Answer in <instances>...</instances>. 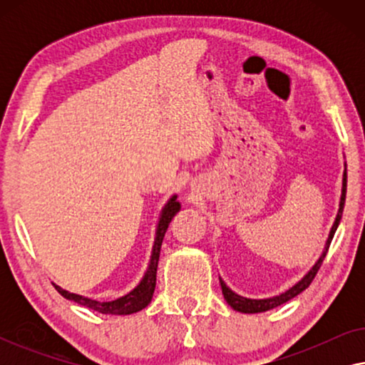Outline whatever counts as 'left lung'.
Returning a JSON list of instances; mask_svg holds the SVG:
<instances>
[{
    "mask_svg": "<svg viewBox=\"0 0 365 365\" xmlns=\"http://www.w3.org/2000/svg\"><path fill=\"white\" fill-rule=\"evenodd\" d=\"M346 189H347V169L344 171V178H342V194H341V202H339V212L336 216V221H334V224H332L331 232H329L326 247H324L321 257L317 259V262L314 264L311 271H309L306 276H304L301 281L296 284V286H292L286 292L279 294V296H274V297H269V299H247V297L239 296V294H236V292H232L231 289L226 286V282H224L222 279H219V281H221V289H222L224 299H226V302L234 309V311H239V312H244V314H257V312L271 311V309L281 306V304L287 302V301H291L292 297H296L297 294H301L304 289L309 287V284H311L314 281V277H316V274L319 271V267H321L324 257H326V254L329 251V246H331V242H332L334 234H336L339 222H341L342 211H344V202H346Z\"/></svg>",
    "mask_w": 365,
    "mask_h": 365,
    "instance_id": "8db88e82",
    "label": "left lung"
}]
</instances>
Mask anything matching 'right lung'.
Here are the masks:
<instances>
[{
    "mask_svg": "<svg viewBox=\"0 0 365 365\" xmlns=\"http://www.w3.org/2000/svg\"><path fill=\"white\" fill-rule=\"evenodd\" d=\"M176 199H178V196H173L163 209L161 217H159V222H158L156 237H154L151 261H149L148 271L144 272L141 282H139L131 292H128L126 296H123L119 299H114V301L99 302V301H94V299L79 296V294L64 291V289H61L54 284L56 291L61 294L63 297L69 299V301L78 302L79 306L89 307V309H93V311L101 312V314H111V316H128V314H134V312L141 311V309L146 307L148 304L151 302L154 287H156L158 261H159V254H161V244H163L164 234H166V231H168V226H169V222H171V219L176 216V214L179 212V209H181V204H179Z\"/></svg>",
    "mask_w": 365,
    "mask_h": 365,
    "instance_id": "1",
    "label": "right lung"
}]
</instances>
